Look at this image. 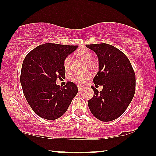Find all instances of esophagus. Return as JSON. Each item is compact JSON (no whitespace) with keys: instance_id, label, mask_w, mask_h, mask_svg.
I'll list each match as a JSON object with an SVG mask.
<instances>
[{"instance_id":"esophagus-1","label":"esophagus","mask_w":156,"mask_h":156,"mask_svg":"<svg viewBox=\"0 0 156 156\" xmlns=\"http://www.w3.org/2000/svg\"><path fill=\"white\" fill-rule=\"evenodd\" d=\"M83 90V87H82V86H78V91H82Z\"/></svg>"}]
</instances>
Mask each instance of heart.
Wrapping results in <instances>:
<instances>
[{"label":"heart","instance_id":"heart-1","mask_svg":"<svg viewBox=\"0 0 156 156\" xmlns=\"http://www.w3.org/2000/svg\"><path fill=\"white\" fill-rule=\"evenodd\" d=\"M76 56L79 58L83 60L85 62H90L93 58L91 53L89 51L86 49H82L80 51L76 52ZM71 58L70 56L65 58L64 62H63V66L65 71L68 72L71 70ZM91 74L89 72H85V73H75L71 76V80L73 83H76V84L82 85L85 83L88 79L91 78Z\"/></svg>","mask_w":156,"mask_h":156}]
</instances>
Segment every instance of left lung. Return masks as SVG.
Listing matches in <instances>:
<instances>
[{
    "mask_svg": "<svg viewBox=\"0 0 156 156\" xmlns=\"http://www.w3.org/2000/svg\"><path fill=\"white\" fill-rule=\"evenodd\" d=\"M98 57L99 71L94 78V84L103 90H94L93 98L88 105L92 115L101 121L117 119L126 111L135 91V74L129 58L112 45L87 44Z\"/></svg>",
    "mask_w": 156,
    "mask_h": 156,
    "instance_id": "1",
    "label": "left lung"
}]
</instances>
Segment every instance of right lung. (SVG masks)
<instances>
[{"mask_svg": "<svg viewBox=\"0 0 156 156\" xmlns=\"http://www.w3.org/2000/svg\"><path fill=\"white\" fill-rule=\"evenodd\" d=\"M77 48L46 43L25 57L20 81L27 101L41 118L56 120L62 116L77 94V86L72 82L64 87L56 83L58 78L65 76V58Z\"/></svg>", "mask_w": 156, "mask_h": 156, "instance_id": "add662e5", "label": "right lung"}]
</instances>
